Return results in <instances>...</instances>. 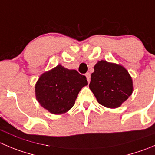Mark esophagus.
Here are the masks:
<instances>
[{
  "label": "esophagus",
  "instance_id": "1",
  "mask_svg": "<svg viewBox=\"0 0 155 155\" xmlns=\"http://www.w3.org/2000/svg\"><path fill=\"white\" fill-rule=\"evenodd\" d=\"M85 76L87 77V80L88 83H90V81H91V74H90L89 72H87V73L85 74Z\"/></svg>",
  "mask_w": 155,
  "mask_h": 155
}]
</instances>
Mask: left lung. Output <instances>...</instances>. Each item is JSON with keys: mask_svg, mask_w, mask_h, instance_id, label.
<instances>
[{"mask_svg": "<svg viewBox=\"0 0 155 155\" xmlns=\"http://www.w3.org/2000/svg\"><path fill=\"white\" fill-rule=\"evenodd\" d=\"M90 89L100 104L117 108L132 94V80L123 66L100 61L94 66Z\"/></svg>", "mask_w": 155, "mask_h": 155, "instance_id": "left-lung-1", "label": "left lung"}]
</instances>
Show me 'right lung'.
<instances>
[{"label": "right lung", "instance_id": "1", "mask_svg": "<svg viewBox=\"0 0 155 155\" xmlns=\"http://www.w3.org/2000/svg\"><path fill=\"white\" fill-rule=\"evenodd\" d=\"M87 84L84 75L59 64L41 75L35 87L36 100L50 113L61 114L74 105L79 91Z\"/></svg>", "mask_w": 155, "mask_h": 155}]
</instances>
